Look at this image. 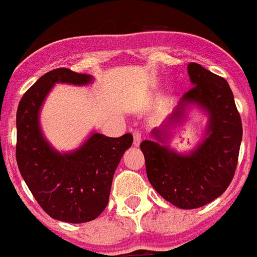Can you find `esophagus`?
<instances>
[{
    "mask_svg": "<svg viewBox=\"0 0 257 257\" xmlns=\"http://www.w3.org/2000/svg\"><path fill=\"white\" fill-rule=\"evenodd\" d=\"M142 143V133L139 130L134 131V147H139Z\"/></svg>",
    "mask_w": 257,
    "mask_h": 257,
    "instance_id": "obj_1",
    "label": "esophagus"
}]
</instances>
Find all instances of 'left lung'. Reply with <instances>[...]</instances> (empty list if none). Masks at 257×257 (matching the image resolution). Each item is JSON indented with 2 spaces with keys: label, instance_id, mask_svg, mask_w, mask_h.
<instances>
[{
  "label": "left lung",
  "instance_id": "left-lung-1",
  "mask_svg": "<svg viewBox=\"0 0 257 257\" xmlns=\"http://www.w3.org/2000/svg\"><path fill=\"white\" fill-rule=\"evenodd\" d=\"M193 87L152 139L140 144L149 183L161 197L183 210L207 205L229 187L237 167L242 122L229 83L197 63L188 65ZM196 106L208 115L204 140L187 154L168 145L171 130Z\"/></svg>",
  "mask_w": 257,
  "mask_h": 257
}]
</instances>
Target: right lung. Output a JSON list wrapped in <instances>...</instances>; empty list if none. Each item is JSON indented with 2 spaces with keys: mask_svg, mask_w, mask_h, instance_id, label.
I'll return each instance as SVG.
<instances>
[{
  "mask_svg": "<svg viewBox=\"0 0 257 257\" xmlns=\"http://www.w3.org/2000/svg\"><path fill=\"white\" fill-rule=\"evenodd\" d=\"M90 74L67 68L44 74L23 95L17 112V162L27 187L47 215L65 222H87L106 207L113 175L133 135L108 138L92 131L78 148L59 152L45 138L41 109L56 83L86 86Z\"/></svg>",
  "mask_w": 257,
  "mask_h": 257,
  "instance_id": "right-lung-1",
  "label": "right lung"
}]
</instances>
